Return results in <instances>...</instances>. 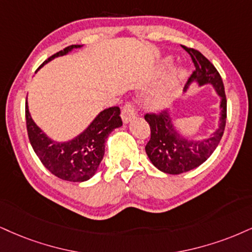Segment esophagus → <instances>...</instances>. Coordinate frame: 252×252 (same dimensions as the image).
<instances>
[{
	"instance_id": "1",
	"label": "esophagus",
	"mask_w": 252,
	"mask_h": 252,
	"mask_svg": "<svg viewBox=\"0 0 252 252\" xmlns=\"http://www.w3.org/2000/svg\"><path fill=\"white\" fill-rule=\"evenodd\" d=\"M135 117V110L133 106L132 102H126L125 106L123 107V112H121V118H123L124 124H128L132 119Z\"/></svg>"
}]
</instances>
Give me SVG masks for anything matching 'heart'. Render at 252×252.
<instances>
[{
  "instance_id": "b5f03b06",
  "label": "heart",
  "mask_w": 252,
  "mask_h": 252,
  "mask_svg": "<svg viewBox=\"0 0 252 252\" xmlns=\"http://www.w3.org/2000/svg\"><path fill=\"white\" fill-rule=\"evenodd\" d=\"M173 61L172 58H166L163 61V66L169 67L172 65ZM188 71L185 67H178L170 76L168 82L162 89H160L159 91L154 92L151 97V105L155 108H160L164 106L170 100V97L173 95V93L179 89V86L187 79Z\"/></svg>"
}]
</instances>
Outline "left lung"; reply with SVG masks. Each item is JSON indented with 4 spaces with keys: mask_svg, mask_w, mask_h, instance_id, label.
<instances>
[{
    "mask_svg": "<svg viewBox=\"0 0 252 252\" xmlns=\"http://www.w3.org/2000/svg\"><path fill=\"white\" fill-rule=\"evenodd\" d=\"M183 49L190 55L195 65V71L185 85V92L188 91L192 83H196L198 86L210 84L221 98V112L217 129L203 139L187 138L179 133L173 124V114L170 111L146 114L145 120L151 127V139L145 147L146 153L158 169L172 175L196 168L214 153L222 139L226 120L224 85L219 71L200 51L186 46H183Z\"/></svg>",
    "mask_w": 252,
    "mask_h": 252,
    "instance_id": "obj_1",
    "label": "left lung"
}]
</instances>
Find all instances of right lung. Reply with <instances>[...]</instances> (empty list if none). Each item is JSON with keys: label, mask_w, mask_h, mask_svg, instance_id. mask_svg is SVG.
Listing matches in <instances>:
<instances>
[{"label": "right lung", "mask_w": 252, "mask_h": 252, "mask_svg": "<svg viewBox=\"0 0 252 252\" xmlns=\"http://www.w3.org/2000/svg\"><path fill=\"white\" fill-rule=\"evenodd\" d=\"M82 45H70L50 58L43 65L60 56L67 55ZM26 119L30 144L40 162L54 175L65 181H88L97 173L105 154V142L113 129L123 125L118 106L101 111L84 131L69 141H54L49 138L30 116L26 102Z\"/></svg>", "instance_id": "1"}]
</instances>
